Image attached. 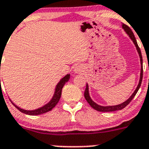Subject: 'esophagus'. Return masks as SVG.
Wrapping results in <instances>:
<instances>
[{"label": "esophagus", "mask_w": 149, "mask_h": 149, "mask_svg": "<svg viewBox=\"0 0 149 149\" xmlns=\"http://www.w3.org/2000/svg\"><path fill=\"white\" fill-rule=\"evenodd\" d=\"M73 70H74V72L76 73H79L82 71V69H81V68L80 66H76Z\"/></svg>", "instance_id": "34e87169"}]
</instances>
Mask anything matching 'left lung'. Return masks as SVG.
Wrapping results in <instances>:
<instances>
[{
	"label": "left lung",
	"mask_w": 149,
	"mask_h": 149,
	"mask_svg": "<svg viewBox=\"0 0 149 149\" xmlns=\"http://www.w3.org/2000/svg\"><path fill=\"white\" fill-rule=\"evenodd\" d=\"M122 26H123V29H124L125 31V33H126L129 36L130 38H131V39L133 41L134 44V45L136 46V49H137V52H138V53H139V56H140V64H141V70H140V81H139V84H138L137 87H136V90L134 91V92L132 93V95H131V96L128 98L126 101H125L124 102H123L122 104H117V105H112V106H101V105H99V104H96V102H94L93 100H91V96H90L89 91H88V90H89L88 89V84H87L86 88H85V91H84V98H85V100H87V102H88V104H89L90 105H91V106L93 108V109L96 110V111H101V112H111V111H120V110H122V109H123L124 108H125V107H126L127 105H128V104L131 102V100H133V98L134 97L135 95L136 94L138 90H139V88H140V85H141V83H142V80H143V57H142V54H141V51H140V47H139V46H138L137 42H136V40L134 37V35L133 32L131 31V29H130L129 26H127V25H125V24H123Z\"/></svg>",
	"instance_id": "1"
}]
</instances>
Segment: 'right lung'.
Listing matches in <instances>:
<instances>
[{
	"label": "right lung",
	"instance_id": "right-lung-1",
	"mask_svg": "<svg viewBox=\"0 0 149 149\" xmlns=\"http://www.w3.org/2000/svg\"><path fill=\"white\" fill-rule=\"evenodd\" d=\"M69 79H70V74H67L65 77H63L62 79L60 80L59 82L58 83V84L56 85V89H55L54 95H53L51 100H50L47 104H46L45 105L41 107V108H38V109L33 110V111H27V110L22 109V108L17 106L16 104H15L12 101L11 102L12 103L14 104V106H15V108H17V109L19 110L21 112L25 113V114L35 116V115H39V114H42V113H47V112H48V111H51V110L56 106V104L58 102V101H59L60 98H61V91H62V88L64 87L65 83L68 82Z\"/></svg>",
	"mask_w": 149,
	"mask_h": 149
}]
</instances>
